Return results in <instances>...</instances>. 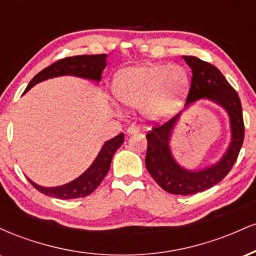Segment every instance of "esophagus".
<instances>
[{
	"label": "esophagus",
	"instance_id": "esophagus-1",
	"mask_svg": "<svg viewBox=\"0 0 256 256\" xmlns=\"http://www.w3.org/2000/svg\"><path fill=\"white\" fill-rule=\"evenodd\" d=\"M140 131V128H138V126H136V125H130L128 128V130H126V132H128V134H137V132Z\"/></svg>",
	"mask_w": 256,
	"mask_h": 256
}]
</instances>
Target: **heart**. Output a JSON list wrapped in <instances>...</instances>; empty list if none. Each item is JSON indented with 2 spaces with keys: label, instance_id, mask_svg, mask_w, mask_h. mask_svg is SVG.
<instances>
[{
  "label": "heart",
  "instance_id": "1",
  "mask_svg": "<svg viewBox=\"0 0 256 256\" xmlns=\"http://www.w3.org/2000/svg\"><path fill=\"white\" fill-rule=\"evenodd\" d=\"M189 86V76L177 64H142L116 73L112 91L120 104L137 107L146 118L170 116Z\"/></svg>",
  "mask_w": 256,
  "mask_h": 256
}]
</instances>
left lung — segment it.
I'll use <instances>...</instances> for the list:
<instances>
[{"instance_id": "8db88e82", "label": "left lung", "mask_w": 256, "mask_h": 256, "mask_svg": "<svg viewBox=\"0 0 256 256\" xmlns=\"http://www.w3.org/2000/svg\"><path fill=\"white\" fill-rule=\"evenodd\" d=\"M192 68V77L185 108L201 98H207L228 112L231 128V142L222 158L214 165L192 171L182 167L173 158L170 140L182 113L162 125H154L146 134L148 149L146 166L154 180L173 195H192L210 189L222 182L238 158L244 140L242 104L238 94L216 66L196 56H183Z\"/></svg>"}]
</instances>
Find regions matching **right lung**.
<instances>
[{
    "label": "right lung",
    "instance_id": "right-lung-1",
    "mask_svg": "<svg viewBox=\"0 0 256 256\" xmlns=\"http://www.w3.org/2000/svg\"><path fill=\"white\" fill-rule=\"evenodd\" d=\"M106 58H107L106 54L78 55V56L61 58L34 76L28 83L25 92L40 82L46 80L49 78L58 77V76H76V77L100 82L102 71L106 67ZM122 143H124V134H119L118 136L107 140L89 168L74 180L67 184L54 188H44L34 183L31 179H28L38 192L46 196H50V198L61 200L85 198V196L90 195L94 190L98 189V185L104 180L106 174L110 171L114 152L118 150Z\"/></svg>",
    "mask_w": 256,
    "mask_h": 256
}]
</instances>
